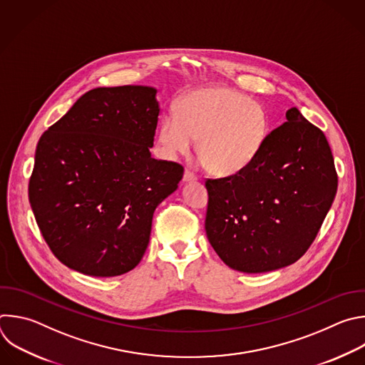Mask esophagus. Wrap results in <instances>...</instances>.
<instances>
[{
	"mask_svg": "<svg viewBox=\"0 0 365 365\" xmlns=\"http://www.w3.org/2000/svg\"><path fill=\"white\" fill-rule=\"evenodd\" d=\"M197 178H196V175L193 173V172H190V170H185V173H183V182L185 183H190V182H195Z\"/></svg>",
	"mask_w": 365,
	"mask_h": 365,
	"instance_id": "obj_1",
	"label": "esophagus"
}]
</instances>
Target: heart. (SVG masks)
<instances>
[{"instance_id": "heart-1", "label": "heart", "mask_w": 365, "mask_h": 365, "mask_svg": "<svg viewBox=\"0 0 365 365\" xmlns=\"http://www.w3.org/2000/svg\"><path fill=\"white\" fill-rule=\"evenodd\" d=\"M269 120L261 104L230 87L210 86L189 91L176 114H166L158 139L170 155H185L197 140L200 166L215 176H230L247 168L264 146Z\"/></svg>"}]
</instances>
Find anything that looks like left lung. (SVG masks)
Returning a JSON list of instances; mask_svg holds the SVG:
<instances>
[{"label": "left lung", "mask_w": 365, "mask_h": 365, "mask_svg": "<svg viewBox=\"0 0 365 365\" xmlns=\"http://www.w3.org/2000/svg\"><path fill=\"white\" fill-rule=\"evenodd\" d=\"M205 185L212 248L229 268L261 274L308 251L334 202L338 176L325 135L292 107L247 168Z\"/></svg>", "instance_id": "1"}]
</instances>
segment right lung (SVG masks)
<instances>
[{
	"label": "right lung",
	"instance_id": "right-lung-1",
	"mask_svg": "<svg viewBox=\"0 0 365 365\" xmlns=\"http://www.w3.org/2000/svg\"><path fill=\"white\" fill-rule=\"evenodd\" d=\"M156 93L93 88L40 138L29 197L47 245L70 269L90 277L132 271L149 245L155 209L183 178L179 163L150 155Z\"/></svg>",
	"mask_w": 365,
	"mask_h": 365
}]
</instances>
